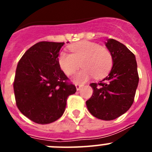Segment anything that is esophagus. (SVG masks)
Returning <instances> with one entry per match:
<instances>
[{"label": "esophagus", "instance_id": "34e87169", "mask_svg": "<svg viewBox=\"0 0 152 152\" xmlns=\"http://www.w3.org/2000/svg\"><path fill=\"white\" fill-rule=\"evenodd\" d=\"M75 86H76V89H77V91H79V90H80V88H82L83 84H75Z\"/></svg>", "mask_w": 152, "mask_h": 152}]
</instances>
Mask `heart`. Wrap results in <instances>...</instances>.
<instances>
[{"label": "heart", "instance_id": "obj_1", "mask_svg": "<svg viewBox=\"0 0 152 152\" xmlns=\"http://www.w3.org/2000/svg\"><path fill=\"white\" fill-rule=\"evenodd\" d=\"M72 52H61L58 57L60 68L68 76L74 75L80 66L83 69L75 75L76 82H85L92 76L101 78L107 75L113 64L110 52L104 47L88 41L80 42L69 47Z\"/></svg>", "mask_w": 152, "mask_h": 152}]
</instances>
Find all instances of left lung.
Instances as JSON below:
<instances>
[{
  "label": "left lung",
  "instance_id": "1",
  "mask_svg": "<svg viewBox=\"0 0 152 152\" xmlns=\"http://www.w3.org/2000/svg\"><path fill=\"white\" fill-rule=\"evenodd\" d=\"M106 46L112 55V69L98 84H90L93 94L86 104L96 118L113 120L127 112L132 105L139 77L135 55L126 45L110 39Z\"/></svg>",
  "mask_w": 152,
  "mask_h": 152
}]
</instances>
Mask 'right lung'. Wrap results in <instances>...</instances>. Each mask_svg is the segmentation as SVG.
<instances>
[{"label":"right lung","mask_w":152,"mask_h":152,"mask_svg":"<svg viewBox=\"0 0 152 152\" xmlns=\"http://www.w3.org/2000/svg\"><path fill=\"white\" fill-rule=\"evenodd\" d=\"M64 44L39 42L24 53L17 64L13 82L16 103L24 116L38 124L59 119L67 98L76 92L58 63Z\"/></svg>","instance_id":"add662e5"}]
</instances>
